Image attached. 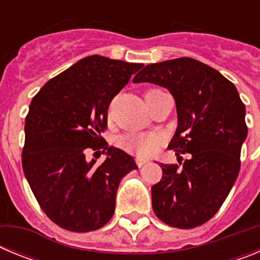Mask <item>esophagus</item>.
Returning a JSON list of instances; mask_svg holds the SVG:
<instances>
[{
  "label": "esophagus",
  "mask_w": 260,
  "mask_h": 260,
  "mask_svg": "<svg viewBox=\"0 0 260 260\" xmlns=\"http://www.w3.org/2000/svg\"><path fill=\"white\" fill-rule=\"evenodd\" d=\"M147 162H148V160H147V158L137 157V164H138V167H139V168L143 167V165H144V164H147Z\"/></svg>",
  "instance_id": "esophagus-1"
}]
</instances>
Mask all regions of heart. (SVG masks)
<instances>
[{
  "label": "heart",
  "mask_w": 260,
  "mask_h": 260,
  "mask_svg": "<svg viewBox=\"0 0 260 260\" xmlns=\"http://www.w3.org/2000/svg\"><path fill=\"white\" fill-rule=\"evenodd\" d=\"M151 91H158V89H151ZM119 144L127 152L137 153L139 156H148L157 150L160 139L155 134L130 133L121 138Z\"/></svg>",
  "instance_id": "b5f03b06"
}]
</instances>
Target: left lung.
Instances as JSON below:
<instances>
[{"label": "left lung", "instance_id": "obj_1", "mask_svg": "<svg viewBox=\"0 0 260 260\" xmlns=\"http://www.w3.org/2000/svg\"><path fill=\"white\" fill-rule=\"evenodd\" d=\"M133 82L169 89L178 126L168 148L190 153L181 168L160 164L162 178L151 189L153 212L174 228L199 226L220 210L237 180L247 137L245 104L231 80L189 57L144 66Z\"/></svg>", "mask_w": 260, "mask_h": 260}]
</instances>
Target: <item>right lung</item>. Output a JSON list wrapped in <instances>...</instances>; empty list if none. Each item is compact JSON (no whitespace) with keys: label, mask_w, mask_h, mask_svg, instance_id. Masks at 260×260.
I'll list each match as a JSON object with an SVG mask.
<instances>
[{"label":"right lung","mask_w":260,"mask_h":260,"mask_svg":"<svg viewBox=\"0 0 260 260\" xmlns=\"http://www.w3.org/2000/svg\"><path fill=\"white\" fill-rule=\"evenodd\" d=\"M143 63L91 56L52 78L32 99L24 125L22 167L45 215L70 232L96 231L112 219L118 185L138 169L130 155L108 146V108ZM88 148L105 152L100 166Z\"/></svg>","instance_id":"right-lung-1"}]
</instances>
